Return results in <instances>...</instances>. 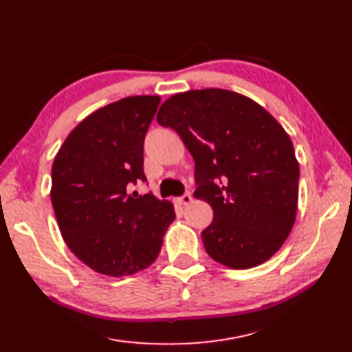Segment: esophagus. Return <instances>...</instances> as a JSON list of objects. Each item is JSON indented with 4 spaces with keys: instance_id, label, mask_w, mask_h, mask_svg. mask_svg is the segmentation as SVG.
<instances>
[{
    "instance_id": "esophagus-1",
    "label": "esophagus",
    "mask_w": 352,
    "mask_h": 352,
    "mask_svg": "<svg viewBox=\"0 0 352 352\" xmlns=\"http://www.w3.org/2000/svg\"><path fill=\"white\" fill-rule=\"evenodd\" d=\"M177 202H178L179 205H188V204L192 202V195H190V193H186V195H183L182 197H178Z\"/></svg>"
}]
</instances>
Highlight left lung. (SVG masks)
<instances>
[{"label":"left lung","mask_w":352,"mask_h":352,"mask_svg":"<svg viewBox=\"0 0 352 352\" xmlns=\"http://www.w3.org/2000/svg\"><path fill=\"white\" fill-rule=\"evenodd\" d=\"M157 122L195 159V197L214 212L206 253L232 269L265 263L290 235L299 199V162L283 126L251 98L217 87L168 98Z\"/></svg>","instance_id":"8db88e82"}]
</instances>
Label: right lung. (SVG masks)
Masks as SVG:
<instances>
[{"label": "right lung", "instance_id": "add662e5", "mask_svg": "<svg viewBox=\"0 0 352 352\" xmlns=\"http://www.w3.org/2000/svg\"><path fill=\"white\" fill-rule=\"evenodd\" d=\"M160 96H128L89 114L69 132L52 166V205L65 244L85 265L126 276L157 258L174 205L131 193L147 182L142 147Z\"/></svg>", "mask_w": 352, "mask_h": 352}]
</instances>
